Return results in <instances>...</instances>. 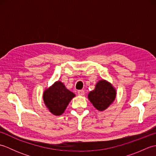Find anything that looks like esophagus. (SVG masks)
<instances>
[{"instance_id": "1", "label": "esophagus", "mask_w": 156, "mask_h": 156, "mask_svg": "<svg viewBox=\"0 0 156 156\" xmlns=\"http://www.w3.org/2000/svg\"><path fill=\"white\" fill-rule=\"evenodd\" d=\"M78 94L79 95H80V96H84V94H85V92L83 90H80L78 91Z\"/></svg>"}]
</instances>
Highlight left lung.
<instances>
[{
	"mask_svg": "<svg viewBox=\"0 0 156 156\" xmlns=\"http://www.w3.org/2000/svg\"><path fill=\"white\" fill-rule=\"evenodd\" d=\"M116 94V89L110 82L101 80L96 84L94 90L89 92L88 98L98 111H102L112 103Z\"/></svg>",
	"mask_w": 156,
	"mask_h": 156,
	"instance_id": "left-lung-1",
	"label": "left lung"
}]
</instances>
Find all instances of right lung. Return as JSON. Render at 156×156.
Returning <instances> with one entry per match:
<instances>
[{"label":"right lung","instance_id":"add662e5","mask_svg":"<svg viewBox=\"0 0 156 156\" xmlns=\"http://www.w3.org/2000/svg\"><path fill=\"white\" fill-rule=\"evenodd\" d=\"M74 97V93L68 90L62 82L57 81L45 89L43 98L49 111L53 115L58 116L64 113L69 102Z\"/></svg>","mask_w":156,"mask_h":156}]
</instances>
